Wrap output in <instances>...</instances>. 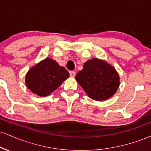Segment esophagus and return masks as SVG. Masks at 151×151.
Returning <instances> with one entry per match:
<instances>
[{"instance_id":"1","label":"esophagus","mask_w":151,"mask_h":151,"mask_svg":"<svg viewBox=\"0 0 151 151\" xmlns=\"http://www.w3.org/2000/svg\"><path fill=\"white\" fill-rule=\"evenodd\" d=\"M69 73H70V77H75V75H76V72H74V71H70V72H69Z\"/></svg>"}]
</instances>
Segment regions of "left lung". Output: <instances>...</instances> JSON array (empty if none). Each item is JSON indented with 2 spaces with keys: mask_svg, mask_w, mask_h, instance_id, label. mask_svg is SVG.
I'll return each instance as SVG.
<instances>
[{
  "mask_svg": "<svg viewBox=\"0 0 151 151\" xmlns=\"http://www.w3.org/2000/svg\"><path fill=\"white\" fill-rule=\"evenodd\" d=\"M75 79L91 99L99 101L110 99L119 85V75L115 68L97 58L85 63Z\"/></svg>",
  "mask_w": 151,
  "mask_h": 151,
  "instance_id": "obj_1",
  "label": "left lung"
}]
</instances>
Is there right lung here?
<instances>
[{"label":"right lung","instance_id":"obj_1","mask_svg":"<svg viewBox=\"0 0 151 151\" xmlns=\"http://www.w3.org/2000/svg\"><path fill=\"white\" fill-rule=\"evenodd\" d=\"M69 77V72L63 67L46 58L29 70L25 81L31 91L38 96H47Z\"/></svg>","mask_w":151,"mask_h":151}]
</instances>
